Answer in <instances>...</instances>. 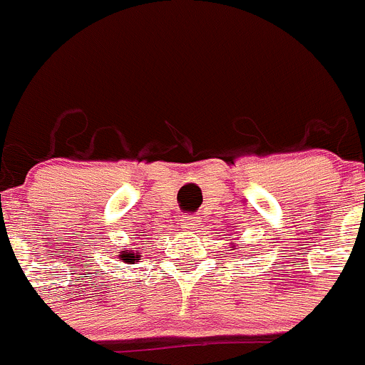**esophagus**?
I'll use <instances>...</instances> for the list:
<instances>
[{
	"label": "esophagus",
	"mask_w": 365,
	"mask_h": 365,
	"mask_svg": "<svg viewBox=\"0 0 365 365\" xmlns=\"http://www.w3.org/2000/svg\"><path fill=\"white\" fill-rule=\"evenodd\" d=\"M197 225H199V219L193 217V215H186V217L180 219V228L186 232L193 230V228H197Z\"/></svg>",
	"instance_id": "esophagus-1"
}]
</instances>
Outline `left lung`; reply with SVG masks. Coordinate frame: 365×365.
<instances>
[{
  "mask_svg": "<svg viewBox=\"0 0 365 365\" xmlns=\"http://www.w3.org/2000/svg\"><path fill=\"white\" fill-rule=\"evenodd\" d=\"M232 245H234V241H232ZM232 250H235V248H234V247H232Z\"/></svg>",
  "mask_w": 365,
  "mask_h": 365,
  "instance_id": "1",
  "label": "left lung"
}]
</instances>
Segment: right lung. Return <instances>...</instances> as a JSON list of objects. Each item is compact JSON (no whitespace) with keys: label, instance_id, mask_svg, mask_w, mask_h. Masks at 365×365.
Returning <instances> with one entry per match:
<instances>
[{"label":"right lung","instance_id":"right-lung-1","mask_svg":"<svg viewBox=\"0 0 365 365\" xmlns=\"http://www.w3.org/2000/svg\"><path fill=\"white\" fill-rule=\"evenodd\" d=\"M138 257H140L138 250H125V248H122V252H118V259H122L124 263H137Z\"/></svg>","mask_w":365,"mask_h":365}]
</instances>
